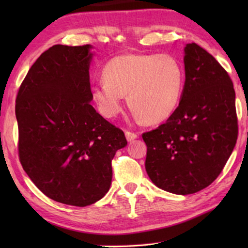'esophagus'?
I'll return each instance as SVG.
<instances>
[{
	"mask_svg": "<svg viewBox=\"0 0 248 248\" xmlns=\"http://www.w3.org/2000/svg\"><path fill=\"white\" fill-rule=\"evenodd\" d=\"M125 138H127L128 141H133L134 139L138 138V133L137 132H132V131H125Z\"/></svg>",
	"mask_w": 248,
	"mask_h": 248,
	"instance_id": "obj_1",
	"label": "esophagus"
}]
</instances>
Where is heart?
<instances>
[{
	"label": "heart",
	"instance_id": "heart-1",
	"mask_svg": "<svg viewBox=\"0 0 248 248\" xmlns=\"http://www.w3.org/2000/svg\"><path fill=\"white\" fill-rule=\"evenodd\" d=\"M93 86V97L102 114L112 118L121 110L127 94L130 108L146 124L165 120L177 108L185 83L183 64L170 54H123L104 66Z\"/></svg>",
	"mask_w": 248,
	"mask_h": 248
}]
</instances>
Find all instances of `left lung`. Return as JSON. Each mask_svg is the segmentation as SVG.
Segmentation results:
<instances>
[{"instance_id": "left-lung-1", "label": "left lung", "mask_w": 248, "mask_h": 248, "mask_svg": "<svg viewBox=\"0 0 248 248\" xmlns=\"http://www.w3.org/2000/svg\"><path fill=\"white\" fill-rule=\"evenodd\" d=\"M186 81L165 124L142 133L145 170L158 188L190 195L211 185L236 144L238 124L230 75L195 43L185 47Z\"/></svg>"}]
</instances>
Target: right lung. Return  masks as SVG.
Masks as SVG:
<instances>
[{
	"label": "right lung",
	"mask_w": 248,
	"mask_h": 248,
	"mask_svg": "<svg viewBox=\"0 0 248 248\" xmlns=\"http://www.w3.org/2000/svg\"><path fill=\"white\" fill-rule=\"evenodd\" d=\"M90 45H54L29 69L15 112L20 164L50 199L86 207L111 184V161L127 144L90 102Z\"/></svg>",
	"instance_id": "1"
}]
</instances>
